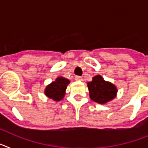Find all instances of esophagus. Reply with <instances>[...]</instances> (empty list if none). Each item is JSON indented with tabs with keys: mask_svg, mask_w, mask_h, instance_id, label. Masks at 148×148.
I'll return each instance as SVG.
<instances>
[{
	"mask_svg": "<svg viewBox=\"0 0 148 148\" xmlns=\"http://www.w3.org/2000/svg\"><path fill=\"white\" fill-rule=\"evenodd\" d=\"M75 79L76 81H82V80H83V78H82V77H81V76H78V75H76V76H75Z\"/></svg>",
	"mask_w": 148,
	"mask_h": 148,
	"instance_id": "obj_1",
	"label": "esophagus"
}]
</instances>
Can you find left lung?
I'll use <instances>...</instances> for the list:
<instances>
[{"instance_id": "1", "label": "left lung", "mask_w": 148, "mask_h": 148, "mask_svg": "<svg viewBox=\"0 0 148 148\" xmlns=\"http://www.w3.org/2000/svg\"><path fill=\"white\" fill-rule=\"evenodd\" d=\"M90 97L99 104H105L116 97L117 89L113 84L105 82L101 75H95L87 83Z\"/></svg>"}]
</instances>
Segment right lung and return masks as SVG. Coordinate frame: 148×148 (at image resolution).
Returning <instances> with one entry per match:
<instances>
[{"label":"right lung","instance_id":"1","mask_svg":"<svg viewBox=\"0 0 148 148\" xmlns=\"http://www.w3.org/2000/svg\"><path fill=\"white\" fill-rule=\"evenodd\" d=\"M70 81L67 78L58 77L56 80L46 87L45 95L54 101H60L65 95V90Z\"/></svg>","mask_w":148,"mask_h":148}]
</instances>
